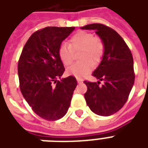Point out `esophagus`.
<instances>
[{"label": "esophagus", "mask_w": 148, "mask_h": 148, "mask_svg": "<svg viewBox=\"0 0 148 148\" xmlns=\"http://www.w3.org/2000/svg\"><path fill=\"white\" fill-rule=\"evenodd\" d=\"M77 83L78 84L83 83V81H82V79L81 78H77Z\"/></svg>", "instance_id": "34e87169"}]
</instances>
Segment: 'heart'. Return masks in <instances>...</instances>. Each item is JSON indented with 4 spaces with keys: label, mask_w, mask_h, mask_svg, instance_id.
Segmentation results:
<instances>
[{
    "label": "heart",
    "mask_w": 148,
    "mask_h": 148,
    "mask_svg": "<svg viewBox=\"0 0 148 148\" xmlns=\"http://www.w3.org/2000/svg\"><path fill=\"white\" fill-rule=\"evenodd\" d=\"M81 51L78 55L79 62L67 70V73L81 78L86 76L93 69V64L101 62L104 52V44L98 37L88 31H79L72 36L69 45L63 43L58 48V57L65 67L71 64L74 60L73 51Z\"/></svg>",
    "instance_id": "b5f03b06"
}]
</instances>
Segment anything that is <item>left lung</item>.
Segmentation results:
<instances>
[{
  "label": "left lung",
  "mask_w": 148,
  "mask_h": 148,
  "mask_svg": "<svg viewBox=\"0 0 148 148\" xmlns=\"http://www.w3.org/2000/svg\"><path fill=\"white\" fill-rule=\"evenodd\" d=\"M81 28L95 31L104 44L102 60L92 74L99 81H84L88 87L84 98L95 114L110 116L124 105L133 88L135 78L133 57L124 39L109 27L90 24ZM101 80L105 84L99 86Z\"/></svg>",
  "instance_id": "1"
}]
</instances>
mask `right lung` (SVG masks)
Instances as JSON below:
<instances>
[{
  "label": "right lung",
  "instance_id": "1",
  "mask_svg": "<svg viewBox=\"0 0 148 148\" xmlns=\"http://www.w3.org/2000/svg\"><path fill=\"white\" fill-rule=\"evenodd\" d=\"M74 28L47 27L36 31L24 45L18 61L22 95L34 112L47 121H57L67 114L77 84L73 76L61 79L65 69L58 53Z\"/></svg>",
  "mask_w": 148,
  "mask_h": 148
}]
</instances>
